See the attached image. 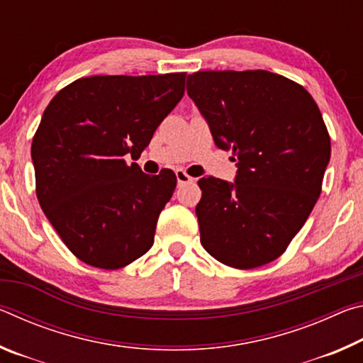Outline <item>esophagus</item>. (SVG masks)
<instances>
[{
    "mask_svg": "<svg viewBox=\"0 0 363 363\" xmlns=\"http://www.w3.org/2000/svg\"><path fill=\"white\" fill-rule=\"evenodd\" d=\"M176 179H177V184H187V182H192L194 181V177H190L186 171H182V169H177L176 171Z\"/></svg>",
    "mask_w": 363,
    "mask_h": 363,
    "instance_id": "34e87169",
    "label": "esophagus"
}]
</instances>
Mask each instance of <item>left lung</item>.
I'll return each instance as SVG.
<instances>
[{
  "label": "left lung",
  "mask_w": 363,
  "mask_h": 363,
  "mask_svg": "<svg viewBox=\"0 0 363 363\" xmlns=\"http://www.w3.org/2000/svg\"><path fill=\"white\" fill-rule=\"evenodd\" d=\"M187 94L238 168L232 184L199 181L201 245L233 269L277 259L314 210L330 162V134L315 101L267 70L195 72Z\"/></svg>",
  "instance_id": "1"
}]
</instances>
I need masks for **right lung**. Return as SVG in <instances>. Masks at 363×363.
<instances>
[{"label":"right lung","mask_w":363,"mask_h":363,"mask_svg":"<svg viewBox=\"0 0 363 363\" xmlns=\"http://www.w3.org/2000/svg\"><path fill=\"white\" fill-rule=\"evenodd\" d=\"M186 72L79 78L49 102L32 143L36 196L79 261L121 269L152 248L176 174L138 158L182 99Z\"/></svg>","instance_id":"right-lung-1"}]
</instances>
